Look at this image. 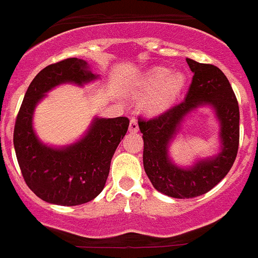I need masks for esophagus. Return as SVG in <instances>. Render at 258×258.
Here are the masks:
<instances>
[{"mask_svg": "<svg viewBox=\"0 0 258 258\" xmlns=\"http://www.w3.org/2000/svg\"><path fill=\"white\" fill-rule=\"evenodd\" d=\"M138 129H140V127H138V121L133 117L131 120V122H129V132H131V133H137Z\"/></svg>", "mask_w": 258, "mask_h": 258, "instance_id": "34e87169", "label": "esophagus"}]
</instances>
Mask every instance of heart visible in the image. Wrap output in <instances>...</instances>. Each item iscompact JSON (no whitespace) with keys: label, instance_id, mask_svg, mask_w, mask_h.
<instances>
[{"label":"heart","instance_id":"obj_1","mask_svg":"<svg viewBox=\"0 0 258 258\" xmlns=\"http://www.w3.org/2000/svg\"><path fill=\"white\" fill-rule=\"evenodd\" d=\"M143 84L147 90L158 89L150 99L149 107L155 112H159L168 108L178 97L183 89L184 76L179 72L172 74V71L168 68L159 67L147 74Z\"/></svg>","mask_w":258,"mask_h":258}]
</instances>
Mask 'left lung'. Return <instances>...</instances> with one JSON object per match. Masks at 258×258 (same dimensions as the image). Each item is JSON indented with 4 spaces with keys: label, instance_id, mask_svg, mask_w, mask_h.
Returning a JSON list of instances; mask_svg holds the SVG:
<instances>
[{
    "label": "left lung",
    "instance_id": "1",
    "mask_svg": "<svg viewBox=\"0 0 258 258\" xmlns=\"http://www.w3.org/2000/svg\"><path fill=\"white\" fill-rule=\"evenodd\" d=\"M192 83L183 102L149 121L140 120L143 134V166L152 186L164 195L190 199L208 192L231 169L239 147V106L227 77L213 64L186 58ZM208 105L220 124V151L200 159L191 167L177 166L169 156V146L181 122L192 110Z\"/></svg>",
    "mask_w": 258,
    "mask_h": 258
}]
</instances>
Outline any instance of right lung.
<instances>
[{
  "mask_svg": "<svg viewBox=\"0 0 258 258\" xmlns=\"http://www.w3.org/2000/svg\"><path fill=\"white\" fill-rule=\"evenodd\" d=\"M88 61L68 58L38 72L27 89L14 127V147L27 186L40 199L56 206H80L103 190L111 159L127 132V117H94L79 141L47 146L33 129L35 108L61 84L84 86L98 79Z\"/></svg>",
  "mask_w": 258,
  "mask_h": 258,
  "instance_id": "1",
  "label": "right lung"
}]
</instances>
